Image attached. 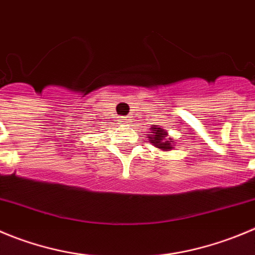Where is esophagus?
<instances>
[{"mask_svg":"<svg viewBox=\"0 0 255 255\" xmlns=\"http://www.w3.org/2000/svg\"><path fill=\"white\" fill-rule=\"evenodd\" d=\"M128 121H129L128 120V117H125V118H123V122H128Z\"/></svg>","mask_w":255,"mask_h":255,"instance_id":"34e87169","label":"esophagus"}]
</instances>
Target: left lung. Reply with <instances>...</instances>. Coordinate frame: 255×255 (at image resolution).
Masks as SVG:
<instances>
[{"mask_svg": "<svg viewBox=\"0 0 255 255\" xmlns=\"http://www.w3.org/2000/svg\"><path fill=\"white\" fill-rule=\"evenodd\" d=\"M151 129L153 134H151L147 138L154 147L162 149V151H170V149L173 148V139L167 138V130L162 129L160 127H152Z\"/></svg>", "mask_w": 255, "mask_h": 255, "instance_id": "1", "label": "left lung"}]
</instances>
